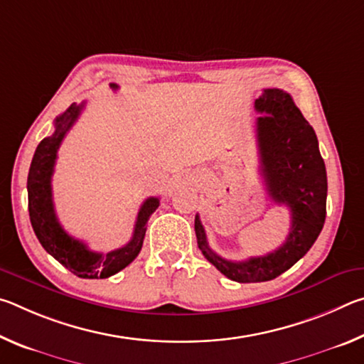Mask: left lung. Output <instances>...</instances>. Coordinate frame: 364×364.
Returning <instances> with one entry per match:
<instances>
[{
	"instance_id": "8db88e82",
	"label": "left lung",
	"mask_w": 364,
	"mask_h": 364,
	"mask_svg": "<svg viewBox=\"0 0 364 364\" xmlns=\"http://www.w3.org/2000/svg\"><path fill=\"white\" fill-rule=\"evenodd\" d=\"M257 144L262 175L271 199L287 205L291 230L286 242L274 252L230 262L208 247L200 217L196 215L197 245L220 273L236 282H263L278 278L304 257L319 236L326 220L328 176L319 154L318 138L289 93L278 88L263 90L255 100Z\"/></svg>"
}]
</instances>
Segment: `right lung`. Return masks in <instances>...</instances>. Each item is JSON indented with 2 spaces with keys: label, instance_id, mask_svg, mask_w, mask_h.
<instances>
[{
  "label": "right lung",
  "instance_id": "obj_1",
  "mask_svg": "<svg viewBox=\"0 0 364 364\" xmlns=\"http://www.w3.org/2000/svg\"><path fill=\"white\" fill-rule=\"evenodd\" d=\"M110 88L117 90L119 86L110 83ZM83 107L85 104L78 106L73 102L54 122V133L51 136L43 139L36 147L27 180L28 213L36 237L49 255H53L63 267L72 271L78 278L106 279L128 267L138 257L141 247H143L147 220L159 207V197H149L143 202L138 212L136 223H134L132 241L120 249L107 252V254L90 250L88 245L72 237L64 230L56 217V210H54L51 178L59 146L67 132L82 114Z\"/></svg>",
  "mask_w": 364,
  "mask_h": 364
}]
</instances>
